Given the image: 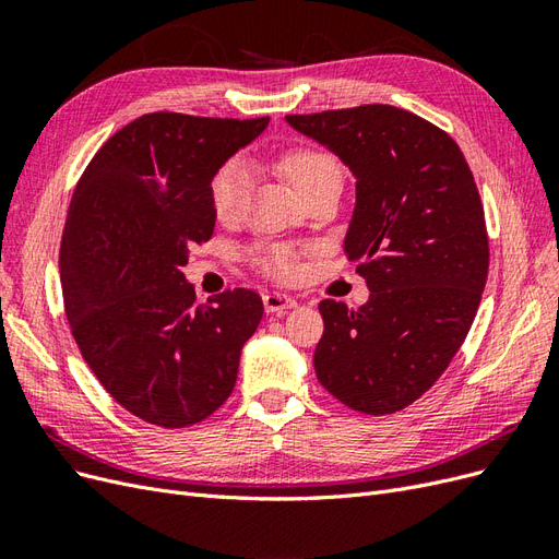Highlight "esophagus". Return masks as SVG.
<instances>
[{
	"label": "esophagus",
	"mask_w": 559,
	"mask_h": 559,
	"mask_svg": "<svg viewBox=\"0 0 559 559\" xmlns=\"http://www.w3.org/2000/svg\"><path fill=\"white\" fill-rule=\"evenodd\" d=\"M263 306L267 312L273 314H282L284 310H289L296 306V300L292 296H286L282 292H265L263 294Z\"/></svg>",
	"instance_id": "34e87169"
}]
</instances>
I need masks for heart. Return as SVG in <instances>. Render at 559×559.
I'll return each instance as SVG.
<instances>
[{"mask_svg":"<svg viewBox=\"0 0 559 559\" xmlns=\"http://www.w3.org/2000/svg\"><path fill=\"white\" fill-rule=\"evenodd\" d=\"M280 173L289 179L296 193L302 198L308 195L317 186L326 181H341L343 167L335 160L331 151L312 146V144H296L284 148L277 156ZM249 191V175L240 158H230L222 167L210 183L212 210L218 222L230 224L245 210ZM306 249L286 247V245H261L253 249L251 259L265 275L275 280H294L298 275V259Z\"/></svg>","mask_w":559,"mask_h":559,"instance_id":"heart-1","label":"heart"}]
</instances>
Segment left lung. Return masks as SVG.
Returning <instances> with one entry per match:
<instances>
[{
  "instance_id": "1",
  "label": "left lung",
  "mask_w": 559,
  "mask_h": 559,
  "mask_svg": "<svg viewBox=\"0 0 559 559\" xmlns=\"http://www.w3.org/2000/svg\"><path fill=\"white\" fill-rule=\"evenodd\" d=\"M357 177L345 251L370 298L321 300L317 380L347 408L392 415L445 373L476 319L489 238L476 179L445 130L389 105L286 116Z\"/></svg>"
}]
</instances>
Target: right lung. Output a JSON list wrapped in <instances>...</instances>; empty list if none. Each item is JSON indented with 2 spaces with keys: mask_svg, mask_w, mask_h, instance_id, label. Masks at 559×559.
<instances>
[{
  "mask_svg": "<svg viewBox=\"0 0 559 559\" xmlns=\"http://www.w3.org/2000/svg\"><path fill=\"white\" fill-rule=\"evenodd\" d=\"M265 126L144 114L76 183L60 242L64 314L99 384L148 425L186 429L222 408L263 317L245 286L198 302L181 265L214 233L212 177Z\"/></svg>",
  "mask_w": 559,
  "mask_h": 559,
  "instance_id": "right-lung-1",
  "label": "right lung"
}]
</instances>
